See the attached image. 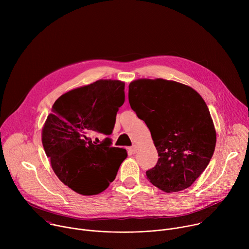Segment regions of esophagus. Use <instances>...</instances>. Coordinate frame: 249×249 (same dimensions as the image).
Returning a JSON list of instances; mask_svg holds the SVG:
<instances>
[{"instance_id":"esophagus-1","label":"esophagus","mask_w":249,"mask_h":249,"mask_svg":"<svg viewBox=\"0 0 249 249\" xmlns=\"http://www.w3.org/2000/svg\"><path fill=\"white\" fill-rule=\"evenodd\" d=\"M137 150H138V147H137L136 145H133V146L129 149V152H130V154L134 155V154H136V153H137Z\"/></svg>"}]
</instances>
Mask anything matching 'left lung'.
Returning a JSON list of instances; mask_svg holds the SVG:
<instances>
[{"label":"left lung","mask_w":249,"mask_h":249,"mask_svg":"<svg viewBox=\"0 0 249 249\" xmlns=\"http://www.w3.org/2000/svg\"><path fill=\"white\" fill-rule=\"evenodd\" d=\"M129 103L150 129L160 157L147 178L167 193L190 187L209 164L217 141L202 96L174 81L140 79L129 85Z\"/></svg>","instance_id":"1"}]
</instances>
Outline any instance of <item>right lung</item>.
I'll list each match as a JSON object with an SVG mask.
<instances>
[{
  "label": "right lung",
  "instance_id": "right-lung-1",
  "mask_svg": "<svg viewBox=\"0 0 249 249\" xmlns=\"http://www.w3.org/2000/svg\"><path fill=\"white\" fill-rule=\"evenodd\" d=\"M125 84L99 80L62 94L42 128V145L58 178L82 195H96L112 182L127 158L111 140L92 143V133L110 135L125 101Z\"/></svg>",
  "mask_w": 249,
  "mask_h": 249
}]
</instances>
